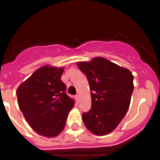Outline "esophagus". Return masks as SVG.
Masks as SVG:
<instances>
[{"mask_svg": "<svg viewBox=\"0 0 160 160\" xmlns=\"http://www.w3.org/2000/svg\"><path fill=\"white\" fill-rule=\"evenodd\" d=\"M75 98H76V100H77L78 102H79V95H78V94H77V95L75 96Z\"/></svg>", "mask_w": 160, "mask_h": 160, "instance_id": "1", "label": "esophagus"}]
</instances>
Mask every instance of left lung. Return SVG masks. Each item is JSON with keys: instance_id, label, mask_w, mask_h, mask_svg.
<instances>
[{"instance_id": "obj_1", "label": "left lung", "mask_w": 160, "mask_h": 160, "mask_svg": "<svg viewBox=\"0 0 160 160\" xmlns=\"http://www.w3.org/2000/svg\"><path fill=\"white\" fill-rule=\"evenodd\" d=\"M87 75L91 91V108L83 113L87 129L97 135L114 131L127 114L134 90L132 73L102 58L78 63Z\"/></svg>"}]
</instances>
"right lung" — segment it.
<instances>
[{
    "instance_id": "1",
    "label": "right lung",
    "mask_w": 160,
    "mask_h": 160,
    "mask_svg": "<svg viewBox=\"0 0 160 160\" xmlns=\"http://www.w3.org/2000/svg\"><path fill=\"white\" fill-rule=\"evenodd\" d=\"M63 68L43 66L20 85L18 105L32 130L46 137H54L64 129L74 101L65 92Z\"/></svg>"
}]
</instances>
